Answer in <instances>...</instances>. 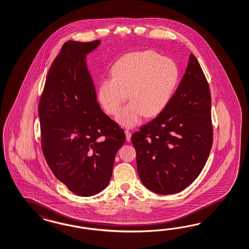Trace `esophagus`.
<instances>
[{
	"label": "esophagus",
	"instance_id": "esophagus-1",
	"mask_svg": "<svg viewBox=\"0 0 249 249\" xmlns=\"http://www.w3.org/2000/svg\"><path fill=\"white\" fill-rule=\"evenodd\" d=\"M125 134H126V140H127V142H130L131 132H130L128 129H126V130H125Z\"/></svg>",
	"mask_w": 249,
	"mask_h": 249
}]
</instances>
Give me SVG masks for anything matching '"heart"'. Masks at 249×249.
Returning <instances> with one entry per match:
<instances>
[{"label":"heart","mask_w":249,"mask_h":249,"mask_svg":"<svg viewBox=\"0 0 249 249\" xmlns=\"http://www.w3.org/2000/svg\"><path fill=\"white\" fill-rule=\"evenodd\" d=\"M112 78L102 80L99 100L108 114L124 127L132 128L143 116L154 118L168 106L178 82L175 62L153 51L135 52L124 55L111 69Z\"/></svg>","instance_id":"b5f03b06"}]
</instances>
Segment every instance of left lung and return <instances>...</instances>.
<instances>
[{"mask_svg": "<svg viewBox=\"0 0 249 249\" xmlns=\"http://www.w3.org/2000/svg\"><path fill=\"white\" fill-rule=\"evenodd\" d=\"M131 142L142 184L157 194L178 193L200 174L213 142L211 96L193 54L168 106Z\"/></svg>", "mask_w": 249, "mask_h": 249, "instance_id": "1", "label": "left lung"}]
</instances>
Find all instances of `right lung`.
Listing matches in <instances>:
<instances>
[{"label":"right lung","mask_w":249,"mask_h":249,"mask_svg":"<svg viewBox=\"0 0 249 249\" xmlns=\"http://www.w3.org/2000/svg\"><path fill=\"white\" fill-rule=\"evenodd\" d=\"M101 43L68 40L55 58L39 102L41 148L54 176L81 196L100 193L124 144L122 128L101 110L87 54Z\"/></svg>","instance_id":"right-lung-1"}]
</instances>
